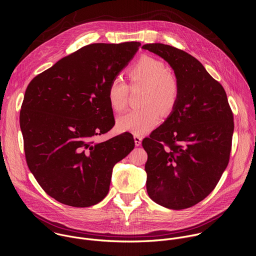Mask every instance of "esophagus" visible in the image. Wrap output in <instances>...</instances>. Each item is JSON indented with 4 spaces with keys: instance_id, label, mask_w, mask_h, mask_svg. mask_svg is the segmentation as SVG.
I'll use <instances>...</instances> for the list:
<instances>
[{
    "instance_id": "esophagus-1",
    "label": "esophagus",
    "mask_w": 256,
    "mask_h": 256,
    "mask_svg": "<svg viewBox=\"0 0 256 256\" xmlns=\"http://www.w3.org/2000/svg\"><path fill=\"white\" fill-rule=\"evenodd\" d=\"M134 144H136V147H138V146H140V144H142V136H138V134H134Z\"/></svg>"
}]
</instances>
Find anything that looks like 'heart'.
<instances>
[{
	"mask_svg": "<svg viewBox=\"0 0 256 256\" xmlns=\"http://www.w3.org/2000/svg\"><path fill=\"white\" fill-rule=\"evenodd\" d=\"M132 88L142 87V107L120 116L116 126L120 132L144 134L151 130L160 120L161 109L169 112L179 96V83L173 72L166 70L163 60L144 56L126 72ZM128 86L120 78H114L107 89V98L116 112L124 110L128 104Z\"/></svg>",
	"mask_w": 256,
	"mask_h": 256,
	"instance_id": "heart-1",
	"label": "heart"
}]
</instances>
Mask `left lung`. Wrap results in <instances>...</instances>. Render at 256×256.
<instances>
[{"instance_id": "obj_1", "label": "left lung", "mask_w": 256, "mask_h": 256, "mask_svg": "<svg viewBox=\"0 0 256 256\" xmlns=\"http://www.w3.org/2000/svg\"><path fill=\"white\" fill-rule=\"evenodd\" d=\"M142 48L168 62L179 83L172 114L142 142L147 192L160 206L188 208L214 190L229 163L233 112L223 86L196 58L162 44Z\"/></svg>"}]
</instances>
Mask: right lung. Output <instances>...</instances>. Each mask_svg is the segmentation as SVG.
<instances>
[{"label":"right lung","mask_w":256,"mask_h":256,"mask_svg":"<svg viewBox=\"0 0 256 256\" xmlns=\"http://www.w3.org/2000/svg\"><path fill=\"white\" fill-rule=\"evenodd\" d=\"M140 46L93 44L34 77L25 91L20 128L29 170L56 200L86 208L109 190L114 165L134 148L130 132L96 144L114 126L107 89Z\"/></svg>","instance_id":"add662e5"}]
</instances>
